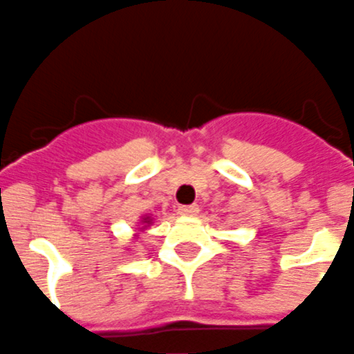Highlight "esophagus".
<instances>
[{
	"instance_id": "obj_1",
	"label": "esophagus",
	"mask_w": 354,
	"mask_h": 354,
	"mask_svg": "<svg viewBox=\"0 0 354 354\" xmlns=\"http://www.w3.org/2000/svg\"><path fill=\"white\" fill-rule=\"evenodd\" d=\"M177 213L183 214V216H195L198 213L197 204H192V206H179Z\"/></svg>"
}]
</instances>
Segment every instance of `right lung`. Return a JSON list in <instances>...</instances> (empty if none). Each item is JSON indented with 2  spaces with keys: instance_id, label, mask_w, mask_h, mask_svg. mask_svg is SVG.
I'll return each instance as SVG.
<instances>
[{
  "instance_id": "1",
  "label": "right lung",
  "mask_w": 354,
  "mask_h": 354,
  "mask_svg": "<svg viewBox=\"0 0 354 354\" xmlns=\"http://www.w3.org/2000/svg\"><path fill=\"white\" fill-rule=\"evenodd\" d=\"M141 223H143V227H147V225H150V223H152V222H150V216H145V218L141 220Z\"/></svg>"
}]
</instances>
